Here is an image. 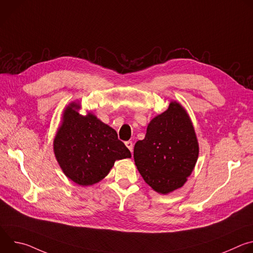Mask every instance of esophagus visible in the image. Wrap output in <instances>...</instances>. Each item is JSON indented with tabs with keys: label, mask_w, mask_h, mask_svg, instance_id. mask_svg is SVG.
<instances>
[{
	"label": "esophagus",
	"mask_w": 253,
	"mask_h": 253,
	"mask_svg": "<svg viewBox=\"0 0 253 253\" xmlns=\"http://www.w3.org/2000/svg\"><path fill=\"white\" fill-rule=\"evenodd\" d=\"M125 145H126V147L132 152L133 151V142L132 141H126L125 142Z\"/></svg>",
	"instance_id": "1"
}]
</instances>
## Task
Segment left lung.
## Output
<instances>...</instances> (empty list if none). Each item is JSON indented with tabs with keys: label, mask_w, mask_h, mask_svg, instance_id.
Listing matches in <instances>:
<instances>
[{
	"label": "left lung",
	"mask_w": 253,
	"mask_h": 253,
	"mask_svg": "<svg viewBox=\"0 0 253 253\" xmlns=\"http://www.w3.org/2000/svg\"><path fill=\"white\" fill-rule=\"evenodd\" d=\"M198 154L192 121L176 101H171L167 110L150 121L145 138L134 146L135 165L144 181L164 195L185 184Z\"/></svg>",
	"instance_id": "1"
}]
</instances>
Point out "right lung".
<instances>
[{"label": "right lung", "instance_id": "obj_1", "mask_svg": "<svg viewBox=\"0 0 253 253\" xmlns=\"http://www.w3.org/2000/svg\"><path fill=\"white\" fill-rule=\"evenodd\" d=\"M80 109L77 102L65 108L53 147L64 174L79 185L89 186L105 178L116 160L130 158L131 153L112 127L91 112L81 115Z\"/></svg>", "mask_w": 253, "mask_h": 253}]
</instances>
